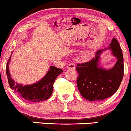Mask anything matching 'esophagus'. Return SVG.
Instances as JSON below:
<instances>
[{
	"label": "esophagus",
	"mask_w": 131,
	"mask_h": 131,
	"mask_svg": "<svg viewBox=\"0 0 131 131\" xmlns=\"http://www.w3.org/2000/svg\"><path fill=\"white\" fill-rule=\"evenodd\" d=\"M67 68H68V69H75V64L74 63H70L68 65Z\"/></svg>",
	"instance_id": "1"
}]
</instances>
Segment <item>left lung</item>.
Returning a JSON list of instances; mask_svg holds the SVG:
<instances>
[{
	"mask_svg": "<svg viewBox=\"0 0 131 131\" xmlns=\"http://www.w3.org/2000/svg\"><path fill=\"white\" fill-rule=\"evenodd\" d=\"M110 45L108 49H111L117 58L112 69L107 70L98 66L99 56L105 49L97 51L95 57L88 62L77 64V84L80 94L87 100H104L116 93L120 86L124 73L122 49L116 38H113Z\"/></svg>",
	"mask_w": 131,
	"mask_h": 131,
	"instance_id": "1",
	"label": "left lung"
}]
</instances>
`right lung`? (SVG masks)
Returning a JSON list of instances; mask_svg holds the SVG:
<instances>
[{"instance_id":"right-lung-1","label":"right lung","mask_w":131,"mask_h":131,"mask_svg":"<svg viewBox=\"0 0 131 131\" xmlns=\"http://www.w3.org/2000/svg\"><path fill=\"white\" fill-rule=\"evenodd\" d=\"M10 58L11 56L7 62L6 71L11 89L19 97L28 101L36 103L49 99L52 93V88L55 79L62 73L63 70L54 66H51L47 73L41 80L33 84L23 86L14 82L10 77L8 67Z\"/></svg>"}]
</instances>
